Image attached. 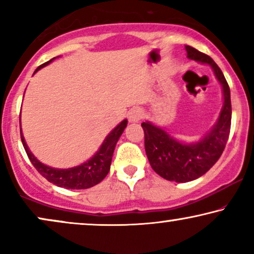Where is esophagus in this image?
Wrapping results in <instances>:
<instances>
[{"instance_id": "esophagus-1", "label": "esophagus", "mask_w": 254, "mask_h": 254, "mask_svg": "<svg viewBox=\"0 0 254 254\" xmlns=\"http://www.w3.org/2000/svg\"><path fill=\"white\" fill-rule=\"evenodd\" d=\"M143 111L140 109H133L130 110L129 114H128V119H129L130 123H138L143 118Z\"/></svg>"}]
</instances>
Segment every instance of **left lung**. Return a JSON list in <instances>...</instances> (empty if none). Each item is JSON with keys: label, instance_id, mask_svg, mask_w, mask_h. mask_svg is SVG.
Listing matches in <instances>:
<instances>
[{"label": "left lung", "instance_id": "obj_1", "mask_svg": "<svg viewBox=\"0 0 254 254\" xmlns=\"http://www.w3.org/2000/svg\"><path fill=\"white\" fill-rule=\"evenodd\" d=\"M187 58L199 64H209L222 86L223 105L214 126L200 140L192 143L177 140L162 127L150 121L142 123L144 130L145 154L154 171L170 182L187 183L203 176L221 157L227 144L231 126L230 89L220 67L213 59L185 46Z\"/></svg>", "mask_w": 254, "mask_h": 254}]
</instances>
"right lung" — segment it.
Listing matches in <instances>:
<instances>
[{"label":"right lung","mask_w":254,"mask_h":254,"mask_svg":"<svg viewBox=\"0 0 254 254\" xmlns=\"http://www.w3.org/2000/svg\"><path fill=\"white\" fill-rule=\"evenodd\" d=\"M59 58V57H57ZM57 58H53L52 60L45 62L34 70L33 75L36 74L38 70L41 68L46 67L50 64L52 61H54ZM127 119L121 121L116 128H113L110 131V134L105 137V140L100 145L98 150L91 158L88 161L82 163L77 166L69 169H57L48 166L44 163H41L36 156H34L31 150L27 147L25 138L22 133V128H20V138H22L23 147L25 149L27 156H29L31 163H32L37 171L40 173L41 176L45 177L48 182L54 184L59 187H64L68 190H85L90 189V187L97 185L107 176L110 171L111 162H112L113 152L116 149L117 142L119 141L121 134L124 133L125 128L127 127ZM19 125L20 118H19ZM22 127V126H20Z\"/></svg>","instance_id":"obj_1"}]
</instances>
